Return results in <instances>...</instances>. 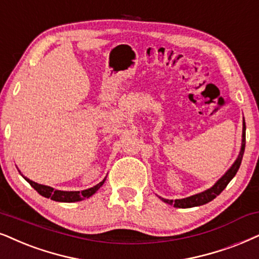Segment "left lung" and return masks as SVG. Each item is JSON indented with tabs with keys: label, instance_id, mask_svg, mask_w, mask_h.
Wrapping results in <instances>:
<instances>
[{
	"label": "left lung",
	"instance_id": "left-lung-1",
	"mask_svg": "<svg viewBox=\"0 0 259 259\" xmlns=\"http://www.w3.org/2000/svg\"><path fill=\"white\" fill-rule=\"evenodd\" d=\"M246 125H245V120H244V126H243V143H241V150L239 153L238 159L235 160V162L232 165V167L228 169L227 172L225 173V176L222 177L218 181L217 184H215L212 188L205 190V191L201 192V194L190 196V197L186 198H182V199H175V201H171V199H165L161 198L163 202L168 203V204H172L173 207L176 208H192V207H197V205H202L205 204V203L210 202L214 199L217 196H219L224 191V189L228 185L233 177L237 175L239 167H240L241 163V159H243L244 155V150H245V135H246Z\"/></svg>",
	"mask_w": 259,
	"mask_h": 259
}]
</instances>
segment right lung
I'll return each mask as SVG.
<instances>
[{
  "label": "right lung",
  "mask_w": 259,
  "mask_h": 259,
  "mask_svg": "<svg viewBox=\"0 0 259 259\" xmlns=\"http://www.w3.org/2000/svg\"><path fill=\"white\" fill-rule=\"evenodd\" d=\"M24 178L29 183V185H31L39 195L44 196V197L47 198H51L52 201H57V202H77V201H82L84 198L91 197L92 195L96 194L97 190L104 184V182H105L106 179L105 178L103 182H100L99 184L93 186V188L83 190V191L80 192V191H61V190H55L54 188H51V186L41 185V184H38V183L29 181V179L26 178V177H24Z\"/></svg>",
  "instance_id": "right-lung-1"
}]
</instances>
